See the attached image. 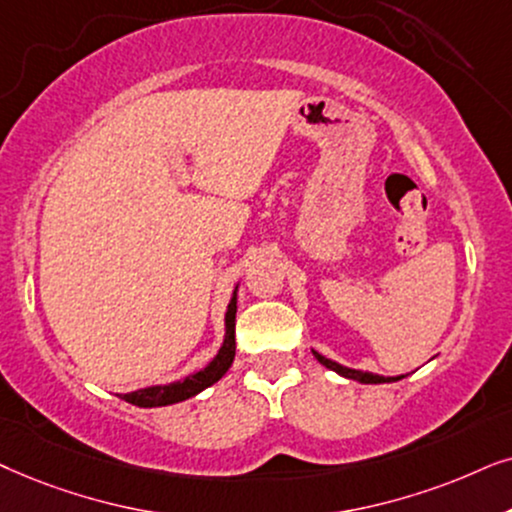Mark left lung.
Wrapping results in <instances>:
<instances>
[{"instance_id": "8db88e82", "label": "left lung", "mask_w": 512, "mask_h": 512, "mask_svg": "<svg viewBox=\"0 0 512 512\" xmlns=\"http://www.w3.org/2000/svg\"><path fill=\"white\" fill-rule=\"evenodd\" d=\"M313 356H316V358H318V363H320V365H325L327 370H332V372L342 374V377H346V379H356V381H360V384H388V381H398V379H403V377H379V374H372V372L351 370V367H344V365L335 363V360H330V358L320 356L318 351H313Z\"/></svg>"}]
</instances>
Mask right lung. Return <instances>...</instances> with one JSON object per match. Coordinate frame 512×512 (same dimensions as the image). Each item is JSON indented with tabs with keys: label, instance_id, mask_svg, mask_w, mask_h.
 I'll list each match as a JSON object with an SVG mask.
<instances>
[{
	"label": "right lung",
	"instance_id": "obj_1",
	"mask_svg": "<svg viewBox=\"0 0 512 512\" xmlns=\"http://www.w3.org/2000/svg\"><path fill=\"white\" fill-rule=\"evenodd\" d=\"M224 330H227L224 332V344L220 346V351H217V356L210 360L203 370L189 374V377H185L182 381H173V384L147 386V388H140V391L124 393L121 395V400H126V403L138 405V407L175 405L187 398H194V395L201 393L203 388L213 386L215 381H220L224 374H227L236 356V290L227 306V313H224Z\"/></svg>",
	"mask_w": 512,
	"mask_h": 512
}]
</instances>
